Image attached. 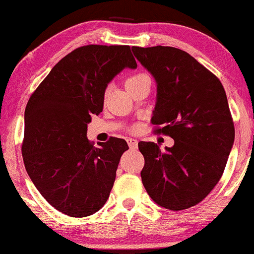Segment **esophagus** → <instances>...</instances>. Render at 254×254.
Segmentation results:
<instances>
[{
	"mask_svg": "<svg viewBox=\"0 0 254 254\" xmlns=\"http://www.w3.org/2000/svg\"><path fill=\"white\" fill-rule=\"evenodd\" d=\"M127 144H129V148L132 149V150H135V149H137V146H138V142H137V139L127 138Z\"/></svg>",
	"mask_w": 254,
	"mask_h": 254,
	"instance_id": "1",
	"label": "esophagus"
}]
</instances>
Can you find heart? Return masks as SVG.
<instances>
[{
    "mask_svg": "<svg viewBox=\"0 0 254 254\" xmlns=\"http://www.w3.org/2000/svg\"><path fill=\"white\" fill-rule=\"evenodd\" d=\"M143 75H145L144 73H138V74H133V75H131V77H129L127 79V81H125V85H130V84H132V82H135L136 80H138V79H140L143 77ZM137 127H135V129L133 130H136Z\"/></svg>",
    "mask_w": 254,
    "mask_h": 254,
    "instance_id": "1",
    "label": "heart"
}]
</instances>
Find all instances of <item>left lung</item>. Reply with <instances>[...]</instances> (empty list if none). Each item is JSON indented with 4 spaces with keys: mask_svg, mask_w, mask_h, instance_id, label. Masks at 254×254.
<instances>
[{
    "mask_svg": "<svg viewBox=\"0 0 254 254\" xmlns=\"http://www.w3.org/2000/svg\"><path fill=\"white\" fill-rule=\"evenodd\" d=\"M132 52L157 82L154 131L175 142L166 151L154 142L138 144L145 161L143 186L161 207L190 208L220 181L234 142L225 88L215 74L179 48L133 46Z\"/></svg>",
    "mask_w": 254,
    "mask_h": 254,
    "instance_id": "left-lung-1",
    "label": "left lung"
}]
</instances>
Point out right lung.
Segmentation results:
<instances>
[{
  "instance_id": "1",
  "label": "right lung",
  "mask_w": 254,
  "mask_h": 254,
  "mask_svg": "<svg viewBox=\"0 0 254 254\" xmlns=\"http://www.w3.org/2000/svg\"><path fill=\"white\" fill-rule=\"evenodd\" d=\"M125 67H137L130 46H81L52 68L27 103L24 167L40 194L64 214H93L114 187L127 143L112 137L96 148L86 132L91 116L103 111L106 86Z\"/></svg>"
}]
</instances>
